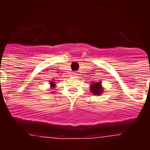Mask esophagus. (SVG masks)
Segmentation results:
<instances>
[{
    "label": "esophagus",
    "mask_w": 150,
    "mask_h": 150,
    "mask_svg": "<svg viewBox=\"0 0 150 150\" xmlns=\"http://www.w3.org/2000/svg\"><path fill=\"white\" fill-rule=\"evenodd\" d=\"M78 75H79V74H77V73H74V76H75V78H78Z\"/></svg>",
    "instance_id": "obj_1"
}]
</instances>
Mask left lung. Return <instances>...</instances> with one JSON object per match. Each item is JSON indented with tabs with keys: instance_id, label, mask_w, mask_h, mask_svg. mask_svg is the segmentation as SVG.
I'll return each mask as SVG.
<instances>
[{
	"instance_id": "left-lung-1",
	"label": "left lung",
	"mask_w": 150,
	"mask_h": 150,
	"mask_svg": "<svg viewBox=\"0 0 150 150\" xmlns=\"http://www.w3.org/2000/svg\"><path fill=\"white\" fill-rule=\"evenodd\" d=\"M101 83L100 82H95L94 84L91 85V92L95 95H100V94L103 93V89L101 88Z\"/></svg>"
}]
</instances>
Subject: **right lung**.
Returning a JSON list of instances; mask_svg holds the SVG:
<instances>
[{
    "label": "right lung",
    "instance_id": "1",
    "mask_svg": "<svg viewBox=\"0 0 150 150\" xmlns=\"http://www.w3.org/2000/svg\"><path fill=\"white\" fill-rule=\"evenodd\" d=\"M50 84H51L52 86H54L55 85H54V82H50Z\"/></svg>",
    "mask_w": 150,
    "mask_h": 150
}]
</instances>
